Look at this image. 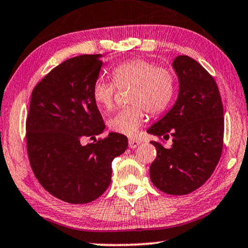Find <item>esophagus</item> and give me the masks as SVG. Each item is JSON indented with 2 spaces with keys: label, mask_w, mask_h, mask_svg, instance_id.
Segmentation results:
<instances>
[{
  "label": "esophagus",
  "mask_w": 248,
  "mask_h": 248,
  "mask_svg": "<svg viewBox=\"0 0 248 248\" xmlns=\"http://www.w3.org/2000/svg\"><path fill=\"white\" fill-rule=\"evenodd\" d=\"M128 145H129L130 148H136L138 145H140V140H135V138H129V140H128Z\"/></svg>",
  "instance_id": "esophagus-1"
}]
</instances>
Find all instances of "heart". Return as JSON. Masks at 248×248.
<instances>
[{"label": "heart", "instance_id": "1", "mask_svg": "<svg viewBox=\"0 0 248 248\" xmlns=\"http://www.w3.org/2000/svg\"><path fill=\"white\" fill-rule=\"evenodd\" d=\"M116 84L97 79L92 88L93 100L98 107L110 110L114 104L115 86L131 87L128 102L131 105L121 108L108 119V126L114 133L134 136L145 120V110L158 114L169 107L176 92V77L170 69L156 67L145 59H131L112 69Z\"/></svg>", "mask_w": 248, "mask_h": 248}]
</instances>
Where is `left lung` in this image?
Returning a JSON list of instances; mask_svg holds the SVG:
<instances>
[{"label":"left lung","instance_id":"left-lung-1","mask_svg":"<svg viewBox=\"0 0 248 248\" xmlns=\"http://www.w3.org/2000/svg\"><path fill=\"white\" fill-rule=\"evenodd\" d=\"M179 94L173 108L147 133L172 138L170 147L151 141L156 158L150 167L153 185L170 195H186L211 177L222 154L223 105L214 78L187 55L174 59ZM162 140V139H161Z\"/></svg>","mask_w":248,"mask_h":248}]
</instances>
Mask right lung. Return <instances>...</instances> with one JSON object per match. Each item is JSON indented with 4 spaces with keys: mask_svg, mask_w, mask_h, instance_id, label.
I'll return each mask as SVG.
<instances>
[{
    "mask_svg": "<svg viewBox=\"0 0 248 248\" xmlns=\"http://www.w3.org/2000/svg\"><path fill=\"white\" fill-rule=\"evenodd\" d=\"M101 57L79 55L52 69L32 90L26 120L32 172L51 195L71 204L90 203L108 189L112 161L128 146L127 137L117 133L80 144L105 128L92 95Z\"/></svg>",
    "mask_w": 248,
    "mask_h": 248,
    "instance_id": "1",
    "label": "right lung"
}]
</instances>
